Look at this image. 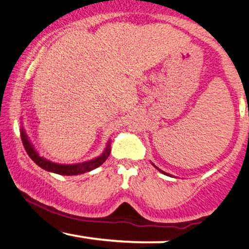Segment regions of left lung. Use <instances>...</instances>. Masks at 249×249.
Here are the masks:
<instances>
[{
  "mask_svg": "<svg viewBox=\"0 0 249 249\" xmlns=\"http://www.w3.org/2000/svg\"><path fill=\"white\" fill-rule=\"evenodd\" d=\"M153 166H154V167H156V168H157V170H159V168H158V167H157V166H156V165H153ZM159 171H160V172H161V173H164V174H165V172H164V171H161V170H159Z\"/></svg>",
  "mask_w": 249,
  "mask_h": 249,
  "instance_id": "8db88e82",
  "label": "left lung"
}]
</instances>
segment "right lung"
<instances>
[{
	"mask_svg": "<svg viewBox=\"0 0 249 249\" xmlns=\"http://www.w3.org/2000/svg\"><path fill=\"white\" fill-rule=\"evenodd\" d=\"M21 138H22V142H23V146L27 151V153L29 154V157L33 159L34 161L38 165L39 167H42L43 170L49 171V172L53 173H57L61 174V176H77V174H82L85 172H90V171L95 170L107 159V157L110 156L111 152V147H110V141H108L107 148H105L104 152L102 153V156H99L98 158L92 159L90 161H85L82 162V164H73V165H62V164H57V162H53L50 160H47L45 158L39 156L38 153L36 152L35 148H34L33 144H31L28 136L25 134L24 128H21Z\"/></svg>",
	"mask_w": 249,
	"mask_h": 249,
	"instance_id": "1",
	"label": "right lung"
}]
</instances>
